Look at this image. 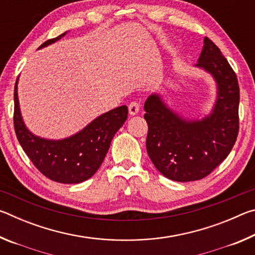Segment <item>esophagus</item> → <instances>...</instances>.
<instances>
[{
    "mask_svg": "<svg viewBox=\"0 0 255 255\" xmlns=\"http://www.w3.org/2000/svg\"><path fill=\"white\" fill-rule=\"evenodd\" d=\"M128 110H129V114L131 116L137 115L138 111H139V103L137 101H131L128 106Z\"/></svg>",
    "mask_w": 255,
    "mask_h": 255,
    "instance_id": "34e87169",
    "label": "esophagus"
}]
</instances>
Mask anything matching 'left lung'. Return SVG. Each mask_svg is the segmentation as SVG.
I'll list each match as a JSON object with an SVG mask.
<instances>
[{"instance_id":"8db88e82","label":"left lung","mask_w":255,"mask_h":255,"mask_svg":"<svg viewBox=\"0 0 255 255\" xmlns=\"http://www.w3.org/2000/svg\"><path fill=\"white\" fill-rule=\"evenodd\" d=\"M197 66L211 73L218 84V99L209 117L185 122L158 96H150L144 106L148 156L164 176L180 182L210 174L227 157L239 135V82L221 49L207 37Z\"/></svg>"}]
</instances>
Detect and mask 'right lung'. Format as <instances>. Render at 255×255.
Masks as SVG:
<instances>
[{
    "instance_id": "1",
    "label": "right lung",
    "mask_w": 255,
    "mask_h": 255,
    "mask_svg": "<svg viewBox=\"0 0 255 255\" xmlns=\"http://www.w3.org/2000/svg\"><path fill=\"white\" fill-rule=\"evenodd\" d=\"M45 41L39 48L64 37ZM14 86L13 125L16 138L30 161L47 178L60 183H80L96 173L105 159L111 139L126 122L128 108L122 106L100 116L76 135L63 140H48L32 135L22 122Z\"/></svg>"
}]
</instances>
